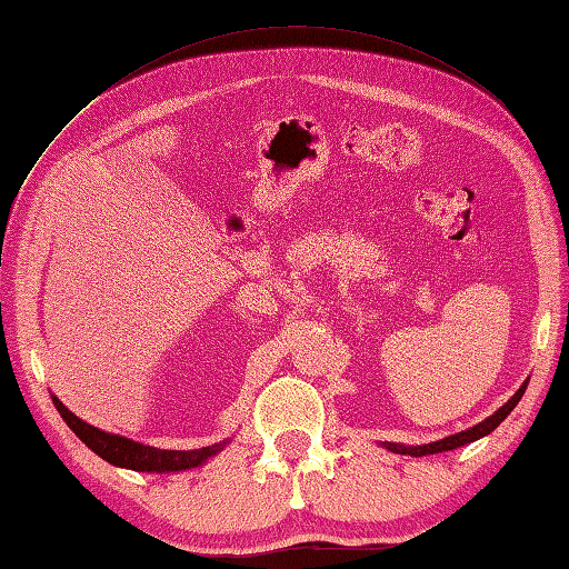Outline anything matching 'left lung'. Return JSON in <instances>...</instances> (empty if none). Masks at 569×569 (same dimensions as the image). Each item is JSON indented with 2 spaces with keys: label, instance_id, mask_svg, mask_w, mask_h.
Returning a JSON list of instances; mask_svg holds the SVG:
<instances>
[{
  "label": "left lung",
  "instance_id": "1",
  "mask_svg": "<svg viewBox=\"0 0 569 569\" xmlns=\"http://www.w3.org/2000/svg\"><path fill=\"white\" fill-rule=\"evenodd\" d=\"M525 389H527V382L515 391V396L512 399L506 403V406H501L498 408L493 416H489L485 422H479V425H475V427H470V429H465V432H458V435H451V437H446V439H441V441H435V443H425V446H396V443H387V449H391V451H396V453H408V456H429V453H441V451H453V449H458V446H465V443H470V441H477V439H481V437H487L489 432H493V429L501 425L508 416H510V410L518 406V401L522 399V393H525Z\"/></svg>",
  "mask_w": 569,
  "mask_h": 569
}]
</instances>
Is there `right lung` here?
Wrapping results in <instances>:
<instances>
[{"label": "right lung", "instance_id": "obj_1", "mask_svg": "<svg viewBox=\"0 0 569 569\" xmlns=\"http://www.w3.org/2000/svg\"><path fill=\"white\" fill-rule=\"evenodd\" d=\"M51 401H54L61 418L78 435V439L88 446V449H92L99 458L116 465V468H128L137 472H180V470L197 468V465H201L203 460L216 456L222 446V443H216V446H206V449H194V451L153 449V446L137 443L126 437L101 432V429L73 416V412L68 410L57 396H51Z\"/></svg>", "mask_w": 569, "mask_h": 569}]
</instances>
